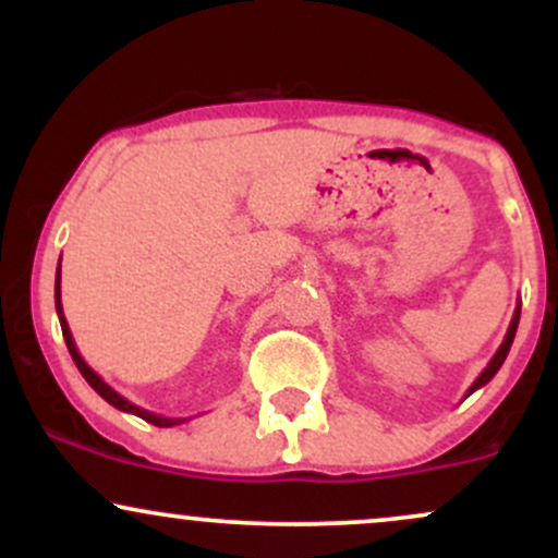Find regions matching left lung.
I'll return each instance as SVG.
<instances>
[{
	"label": "left lung",
	"mask_w": 558,
	"mask_h": 558,
	"mask_svg": "<svg viewBox=\"0 0 558 558\" xmlns=\"http://www.w3.org/2000/svg\"><path fill=\"white\" fill-rule=\"evenodd\" d=\"M520 310H522V301H517L514 317H511V323H509V330H506V336H504L501 345H498V351H496V354H493V360L488 362V367H485L483 373L477 375V380L472 383L470 390H466V393H464V399H466V396H470V393H475L477 388H483L485 383H490V380H493V375H496L498 369H501V364H504V360H506V354H509L511 343H514V336H517V325H520Z\"/></svg>",
	"instance_id": "1"
}]
</instances>
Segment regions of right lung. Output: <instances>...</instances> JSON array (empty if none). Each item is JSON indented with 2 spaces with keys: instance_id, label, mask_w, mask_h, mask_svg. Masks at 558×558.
Instances as JSON below:
<instances>
[{
  "instance_id": "1",
  "label": "right lung",
  "mask_w": 558,
  "mask_h": 558,
  "mask_svg": "<svg viewBox=\"0 0 558 558\" xmlns=\"http://www.w3.org/2000/svg\"><path fill=\"white\" fill-rule=\"evenodd\" d=\"M54 306H57V317H60L62 336H65L68 351H70V356H73L75 367L81 369V375L86 377L88 386H92V388L96 390V393L101 396V399H105L107 403H112V407H114V409H120V412L136 414V417L146 420V422H151V425H157V427H172V425H181V422H185V420H178V417H162V414H155V412H149V409H141V407H136V403L128 401L125 396H120L118 390L107 386V383L101 380V377L96 375L94 369L88 367L86 362H83V356L78 354V345H75V341H73V332H70V328H68V319H65V315H62V299H60V265H57V280H54Z\"/></svg>"
}]
</instances>
